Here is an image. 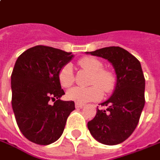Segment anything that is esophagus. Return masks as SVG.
<instances>
[{
  "label": "esophagus",
  "instance_id": "esophagus-1",
  "mask_svg": "<svg viewBox=\"0 0 160 160\" xmlns=\"http://www.w3.org/2000/svg\"><path fill=\"white\" fill-rule=\"evenodd\" d=\"M84 106V104H81V103H75V107L77 108H83Z\"/></svg>",
  "mask_w": 160,
  "mask_h": 160
}]
</instances>
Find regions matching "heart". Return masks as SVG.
I'll return each instance as SVG.
<instances>
[{
	"label": "heart",
	"instance_id": "1",
	"mask_svg": "<svg viewBox=\"0 0 160 160\" xmlns=\"http://www.w3.org/2000/svg\"><path fill=\"white\" fill-rule=\"evenodd\" d=\"M81 68L92 73L88 88L75 87L70 89L66 96L76 103H86L90 101H97L102 97V90L105 93H111L117 83V78L114 72L108 69H103L102 62L96 58L85 57L79 60ZM59 82L63 88H69L74 82V75L72 67L70 64H66L58 72Z\"/></svg>",
	"mask_w": 160,
	"mask_h": 160
}]
</instances>
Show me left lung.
Segmentation results:
<instances>
[{
  "mask_svg": "<svg viewBox=\"0 0 160 160\" xmlns=\"http://www.w3.org/2000/svg\"><path fill=\"white\" fill-rule=\"evenodd\" d=\"M88 54L108 59L117 74L114 93L101 103L88 128L94 138L107 145L125 141L133 133L144 108L145 80L140 62L128 51L118 46L99 49Z\"/></svg>",
  "mask_w": 160,
  "mask_h": 160,
  "instance_id": "8db88e82",
  "label": "left lung"
}]
</instances>
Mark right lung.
Wrapping results in <instances>:
<instances>
[{
    "mask_svg": "<svg viewBox=\"0 0 160 160\" xmlns=\"http://www.w3.org/2000/svg\"><path fill=\"white\" fill-rule=\"evenodd\" d=\"M73 57L72 52L37 45L22 52L11 74L12 108L17 125L28 140L47 145L57 141L67 117L75 109L72 101H61L65 94L58 72ZM55 101L53 105L48 102Z\"/></svg>",
    "mask_w": 160,
    "mask_h": 160,
    "instance_id": "right-lung-1",
    "label": "right lung"
}]
</instances>
